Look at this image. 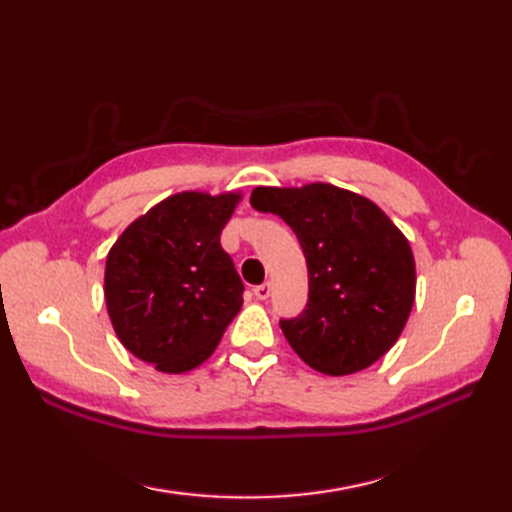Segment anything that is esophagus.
Segmentation results:
<instances>
[{
    "label": "esophagus",
    "instance_id": "obj_1",
    "mask_svg": "<svg viewBox=\"0 0 512 512\" xmlns=\"http://www.w3.org/2000/svg\"><path fill=\"white\" fill-rule=\"evenodd\" d=\"M270 290H273V288H270V284H262V286H255V288H253L255 297H257V299H262V301L270 297Z\"/></svg>",
    "mask_w": 512,
    "mask_h": 512
}]
</instances>
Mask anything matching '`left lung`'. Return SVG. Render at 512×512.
Listing matches in <instances>:
<instances>
[{
	"mask_svg": "<svg viewBox=\"0 0 512 512\" xmlns=\"http://www.w3.org/2000/svg\"><path fill=\"white\" fill-rule=\"evenodd\" d=\"M250 204L279 215L306 255V310L279 321L301 361L347 376L385 356L416 299V264L396 224L372 200L325 182L257 187Z\"/></svg>",
	"mask_w": 512,
	"mask_h": 512,
	"instance_id": "obj_1",
	"label": "left lung"
}]
</instances>
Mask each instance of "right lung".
I'll use <instances>...</instances> for the list:
<instances>
[{
    "label": "right lung",
    "mask_w": 512,
    "mask_h": 512,
    "mask_svg": "<svg viewBox=\"0 0 512 512\" xmlns=\"http://www.w3.org/2000/svg\"><path fill=\"white\" fill-rule=\"evenodd\" d=\"M239 200V193L169 195L129 224L107 255L114 332L158 372L202 365L242 308L244 284L220 244Z\"/></svg>",
    "instance_id": "1"
}]
</instances>
